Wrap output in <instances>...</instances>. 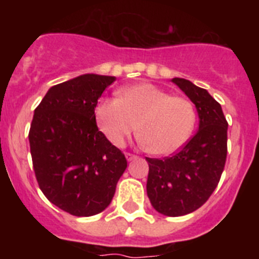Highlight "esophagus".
<instances>
[{
  "instance_id": "esophagus-1",
  "label": "esophagus",
  "mask_w": 259,
  "mask_h": 259,
  "mask_svg": "<svg viewBox=\"0 0 259 259\" xmlns=\"http://www.w3.org/2000/svg\"><path fill=\"white\" fill-rule=\"evenodd\" d=\"M125 158H127L128 162H131V161H135V159H136L137 155L131 154V153H125Z\"/></svg>"
}]
</instances>
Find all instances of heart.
Listing matches in <instances>:
<instances>
[{"label":"heart","mask_w":259,"mask_h":259,"mask_svg":"<svg viewBox=\"0 0 259 259\" xmlns=\"http://www.w3.org/2000/svg\"><path fill=\"white\" fill-rule=\"evenodd\" d=\"M100 131L122 146L136 130L148 152L168 155L184 145L196 124V110L189 100L171 96L159 87L139 83L122 88L118 98H105L95 109Z\"/></svg>","instance_id":"b5f03b06"}]
</instances>
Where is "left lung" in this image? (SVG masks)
I'll return each instance as SVG.
<instances>
[{
    "mask_svg": "<svg viewBox=\"0 0 259 259\" xmlns=\"http://www.w3.org/2000/svg\"><path fill=\"white\" fill-rule=\"evenodd\" d=\"M171 81L196 106L198 131L172 157L146 158V193L158 212L180 217L202 206L217 188L227 157L228 123L206 89L180 77Z\"/></svg>",
    "mask_w": 259,
    "mask_h": 259,
    "instance_id": "8db88e82",
    "label": "left lung"
}]
</instances>
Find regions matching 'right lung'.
Wrapping results in <instances>:
<instances>
[{
  "label": "right lung",
  "instance_id": "1",
  "mask_svg": "<svg viewBox=\"0 0 259 259\" xmlns=\"http://www.w3.org/2000/svg\"><path fill=\"white\" fill-rule=\"evenodd\" d=\"M115 76L84 74L52 87L35 110L29 148L38 187L75 217L104 211L127 159L97 127L95 109Z\"/></svg>",
  "mask_w": 259,
  "mask_h": 259
}]
</instances>
